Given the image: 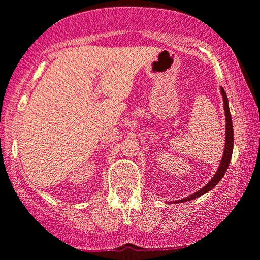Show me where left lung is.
Returning a JSON list of instances; mask_svg holds the SVG:
<instances>
[{"label": "left lung", "mask_w": 260, "mask_h": 260, "mask_svg": "<svg viewBox=\"0 0 260 260\" xmlns=\"http://www.w3.org/2000/svg\"><path fill=\"white\" fill-rule=\"evenodd\" d=\"M221 94H222L223 98V107H224V115H226V145H224V152H223V157L222 160L220 162L219 169H217L216 174L214 177L210 179L208 184H207L205 188H202L199 191L192 193L189 197H185V199L179 200V201H175V203L178 202H185V201H190V200H195L196 197L202 196L203 193L208 192L209 190H212L214 186H215L217 183H219L221 179H222L223 175L226 174L228 165H230L231 158H232V153H233V141H234V136H233V124H232V117H231V113H230V107H228V99L226 95V91H224L223 88H221Z\"/></svg>", "instance_id": "1"}]
</instances>
